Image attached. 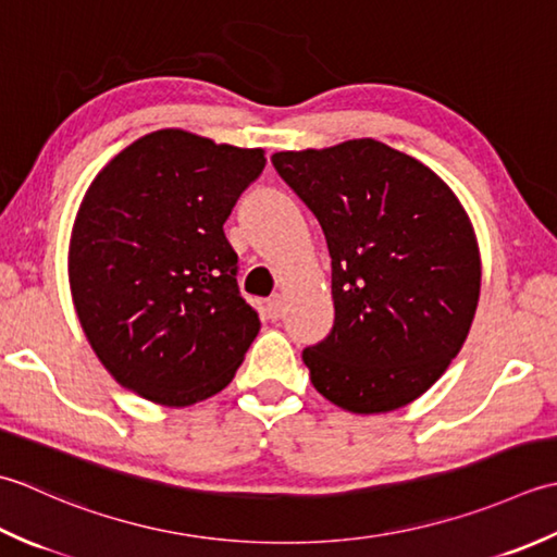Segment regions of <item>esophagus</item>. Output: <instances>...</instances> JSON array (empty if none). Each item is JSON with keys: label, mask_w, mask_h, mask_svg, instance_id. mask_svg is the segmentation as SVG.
<instances>
[{"label": "esophagus", "mask_w": 557, "mask_h": 557, "mask_svg": "<svg viewBox=\"0 0 557 557\" xmlns=\"http://www.w3.org/2000/svg\"><path fill=\"white\" fill-rule=\"evenodd\" d=\"M283 310H286V308H283V295L281 293L271 295V298L267 300V312H269L271 320H281Z\"/></svg>", "instance_id": "34e87169"}]
</instances>
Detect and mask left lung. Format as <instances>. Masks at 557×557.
Segmentation results:
<instances>
[{"label":"left lung","instance_id":"8db88e82","mask_svg":"<svg viewBox=\"0 0 557 557\" xmlns=\"http://www.w3.org/2000/svg\"><path fill=\"white\" fill-rule=\"evenodd\" d=\"M271 161L332 255V334L302 350L314 389L362 416L416 401L457 358L479 308L469 213L428 165L374 139Z\"/></svg>","mask_w":557,"mask_h":557}]
</instances>
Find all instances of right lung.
Returning <instances> with one entry per match:
<instances>
[{
    "label": "right lung",
    "instance_id": "right-lung-1",
    "mask_svg": "<svg viewBox=\"0 0 557 557\" xmlns=\"http://www.w3.org/2000/svg\"><path fill=\"white\" fill-rule=\"evenodd\" d=\"M264 165L262 149L158 129L86 189L70 288L90 348L122 387L191 406L235 377L259 317L237 288L223 223Z\"/></svg>",
    "mask_w": 557,
    "mask_h": 557
}]
</instances>
